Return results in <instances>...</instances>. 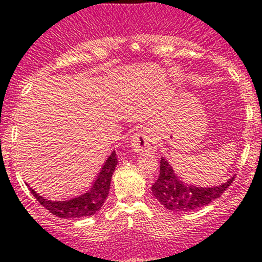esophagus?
<instances>
[{"label":"esophagus","mask_w":262,"mask_h":262,"mask_svg":"<svg viewBox=\"0 0 262 262\" xmlns=\"http://www.w3.org/2000/svg\"><path fill=\"white\" fill-rule=\"evenodd\" d=\"M131 148L136 154H154L157 149V139L149 128H140L131 139Z\"/></svg>","instance_id":"34e87169"}]
</instances>
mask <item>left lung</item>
Here are the masks:
<instances>
[{
	"label": "left lung",
	"mask_w": 262,
	"mask_h": 262,
	"mask_svg": "<svg viewBox=\"0 0 262 262\" xmlns=\"http://www.w3.org/2000/svg\"><path fill=\"white\" fill-rule=\"evenodd\" d=\"M233 176L227 182L217 186L202 187L187 185L178 177L168 160H160V176L152 185V194L168 210L177 212H187L198 210L219 198L233 181Z\"/></svg>",
	"instance_id": "8db88e82"
}]
</instances>
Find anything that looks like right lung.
Masks as SVG:
<instances>
[{
    "label": "right lung",
    "mask_w": 262,
    "mask_h": 262,
    "mask_svg": "<svg viewBox=\"0 0 262 262\" xmlns=\"http://www.w3.org/2000/svg\"><path fill=\"white\" fill-rule=\"evenodd\" d=\"M117 164V154H115V151H113L106 160V163L103 164L101 172L97 176L93 186L90 187L86 193L75 196L72 200H46L45 196L39 195L32 187H30V190L43 207H46L48 211L52 212L56 216L66 217V219L90 216V215H94L97 211H99V209L105 203L106 196L108 195V190H110L111 177H113Z\"/></svg>",
    "instance_id": "add662e5"
}]
</instances>
